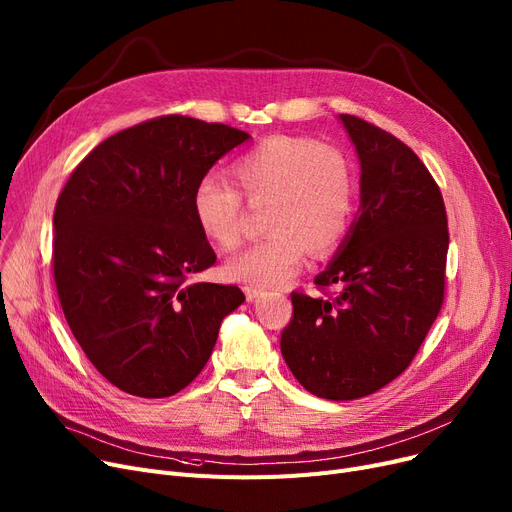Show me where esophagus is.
I'll return each instance as SVG.
<instances>
[{
	"mask_svg": "<svg viewBox=\"0 0 512 512\" xmlns=\"http://www.w3.org/2000/svg\"><path fill=\"white\" fill-rule=\"evenodd\" d=\"M242 290H245V297H247V301H251V303L257 301V299L261 297V294H263V290L257 288V286H245Z\"/></svg>",
	"mask_w": 512,
	"mask_h": 512,
	"instance_id": "esophagus-1",
	"label": "esophagus"
}]
</instances>
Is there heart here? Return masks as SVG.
Instances as JSON below:
<instances>
[{
	"label": "heart",
	"instance_id": "b5f03b06",
	"mask_svg": "<svg viewBox=\"0 0 512 512\" xmlns=\"http://www.w3.org/2000/svg\"><path fill=\"white\" fill-rule=\"evenodd\" d=\"M240 195L251 205H267V238L230 257V280L278 286L301 270L307 251L330 255L353 218L355 182L346 157L330 147L297 137H272L255 145L232 166ZM240 195L213 176L197 182L193 215L205 238L222 249L240 240Z\"/></svg>",
	"mask_w": 512,
	"mask_h": 512
}]
</instances>
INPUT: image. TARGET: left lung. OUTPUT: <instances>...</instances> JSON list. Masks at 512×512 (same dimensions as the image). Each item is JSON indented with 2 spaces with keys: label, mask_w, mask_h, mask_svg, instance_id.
I'll return each instance as SVG.
<instances>
[{
  "label": "left lung",
  "mask_w": 512,
  "mask_h": 512,
  "mask_svg": "<svg viewBox=\"0 0 512 512\" xmlns=\"http://www.w3.org/2000/svg\"><path fill=\"white\" fill-rule=\"evenodd\" d=\"M361 164V205L315 278L334 299L292 292L280 348L311 394L355 400L405 371L444 301L448 222L423 161L390 132L340 114Z\"/></svg>",
  "instance_id": "left-lung-1"
}]
</instances>
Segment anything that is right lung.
<instances>
[{"label": "right lung", "instance_id": "obj_1", "mask_svg": "<svg viewBox=\"0 0 512 512\" xmlns=\"http://www.w3.org/2000/svg\"><path fill=\"white\" fill-rule=\"evenodd\" d=\"M247 132L161 116L97 145L53 211V278L89 361L122 392L166 398L191 384L238 286L191 282L215 263L193 191Z\"/></svg>", "mask_w": 512, "mask_h": 512}]
</instances>
